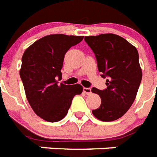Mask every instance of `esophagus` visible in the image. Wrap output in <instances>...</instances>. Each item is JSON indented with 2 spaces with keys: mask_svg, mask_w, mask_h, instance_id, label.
<instances>
[{
  "mask_svg": "<svg viewBox=\"0 0 157 157\" xmlns=\"http://www.w3.org/2000/svg\"><path fill=\"white\" fill-rule=\"evenodd\" d=\"M83 92L86 95H90L91 93V89L90 87H83Z\"/></svg>",
  "mask_w": 157,
  "mask_h": 157,
  "instance_id": "esophagus-1",
  "label": "esophagus"
}]
</instances>
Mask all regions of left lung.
I'll list each match as a JSON object with an SVG mask.
<instances>
[{
  "mask_svg": "<svg viewBox=\"0 0 157 157\" xmlns=\"http://www.w3.org/2000/svg\"><path fill=\"white\" fill-rule=\"evenodd\" d=\"M84 40L95 53L101 77L107 78L105 90L91 89L101 99L100 106L92 113L100 121H115L132 105L142 80L138 51L126 40L114 34L85 36Z\"/></svg>",
  "mask_w": 157,
  "mask_h": 157,
  "instance_id": "1",
  "label": "left lung"
}]
</instances>
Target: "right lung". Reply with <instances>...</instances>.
Segmentation results:
<instances>
[{"label":"right lung","mask_w":157,"mask_h":157,"mask_svg":"<svg viewBox=\"0 0 157 157\" xmlns=\"http://www.w3.org/2000/svg\"><path fill=\"white\" fill-rule=\"evenodd\" d=\"M83 36L55 34L44 36L28 47L22 57L20 77L33 111L41 118L56 122L68 113L80 84H58L66 52L82 40Z\"/></svg>","instance_id":"1"}]
</instances>
